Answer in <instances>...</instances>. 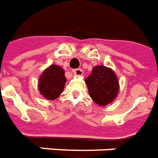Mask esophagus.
Segmentation results:
<instances>
[{
	"label": "esophagus",
	"instance_id": "esophagus-1",
	"mask_svg": "<svg viewBox=\"0 0 158 158\" xmlns=\"http://www.w3.org/2000/svg\"><path fill=\"white\" fill-rule=\"evenodd\" d=\"M72 72H73V74H75V75L78 76H81L83 74V70L81 69H73L72 70Z\"/></svg>",
	"mask_w": 158,
	"mask_h": 158
}]
</instances>
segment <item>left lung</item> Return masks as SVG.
Returning a JSON list of instances; mask_svg holds the SVG:
<instances>
[{"instance_id":"left-lung-1","label":"left lung","mask_w":158,"mask_h":158,"mask_svg":"<svg viewBox=\"0 0 158 158\" xmlns=\"http://www.w3.org/2000/svg\"><path fill=\"white\" fill-rule=\"evenodd\" d=\"M89 93L94 102L105 106L117 96L119 84L114 71L105 66L93 68L90 75L85 79Z\"/></svg>"}]
</instances>
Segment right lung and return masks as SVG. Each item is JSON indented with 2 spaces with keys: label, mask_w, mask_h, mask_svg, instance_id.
<instances>
[{
  "label": "right lung",
  "mask_w": 158,
  "mask_h": 158,
  "mask_svg": "<svg viewBox=\"0 0 158 158\" xmlns=\"http://www.w3.org/2000/svg\"><path fill=\"white\" fill-rule=\"evenodd\" d=\"M66 78L64 70L60 66L52 64L41 75L38 89L41 94L47 100H54L64 90Z\"/></svg>",
  "instance_id": "obj_1"
}]
</instances>
